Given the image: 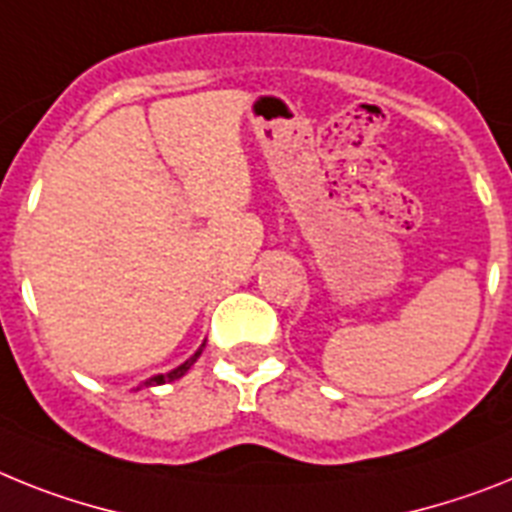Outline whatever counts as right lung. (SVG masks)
<instances>
[{
    "mask_svg": "<svg viewBox=\"0 0 512 512\" xmlns=\"http://www.w3.org/2000/svg\"><path fill=\"white\" fill-rule=\"evenodd\" d=\"M203 349H205V343H203V346H200V349L195 351V354L190 356V359H187V362L179 364V367H176V369H171V372H166V375H153V377H150V380H145L143 388H153V385H163V382H171V380H179V377H184V375H187V372H190L192 364L197 362V356L203 354Z\"/></svg>",
    "mask_w": 512,
    "mask_h": 512,
    "instance_id": "1",
    "label": "right lung"
}]
</instances>
